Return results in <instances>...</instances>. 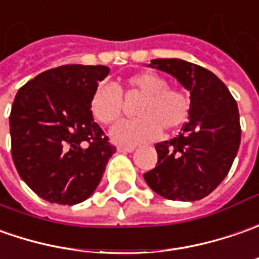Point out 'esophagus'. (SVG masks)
<instances>
[{"instance_id": "34e87169", "label": "esophagus", "mask_w": 259, "mask_h": 259, "mask_svg": "<svg viewBox=\"0 0 259 259\" xmlns=\"http://www.w3.org/2000/svg\"><path fill=\"white\" fill-rule=\"evenodd\" d=\"M117 150L121 152V153H130V152L135 150V146H119L117 147Z\"/></svg>"}]
</instances>
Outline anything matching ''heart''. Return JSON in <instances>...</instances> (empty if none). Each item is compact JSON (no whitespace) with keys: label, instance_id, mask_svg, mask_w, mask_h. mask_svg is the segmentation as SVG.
Listing matches in <instances>:
<instances>
[{"label":"heart","instance_id":"b5f03b06","mask_svg":"<svg viewBox=\"0 0 259 259\" xmlns=\"http://www.w3.org/2000/svg\"><path fill=\"white\" fill-rule=\"evenodd\" d=\"M121 93L126 97L140 96L135 120L121 121L110 132L119 145H139L156 139L160 130H174L185 123L191 102L179 89L167 87V80L156 73H138L129 77L120 89L100 84L94 90L90 112L102 124H112L120 119L123 110Z\"/></svg>","mask_w":259,"mask_h":259}]
</instances>
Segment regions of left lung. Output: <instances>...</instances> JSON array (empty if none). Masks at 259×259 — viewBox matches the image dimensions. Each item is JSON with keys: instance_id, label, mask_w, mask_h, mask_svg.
<instances>
[{"instance_id": "left-lung-1", "label": "left lung", "mask_w": 259, "mask_h": 259, "mask_svg": "<svg viewBox=\"0 0 259 259\" xmlns=\"http://www.w3.org/2000/svg\"><path fill=\"white\" fill-rule=\"evenodd\" d=\"M149 67L174 76L191 93L189 121L172 140L156 143L157 165L143 175L170 201H199L225 179L241 143L239 112L227 85L206 68L181 58H156Z\"/></svg>"}]
</instances>
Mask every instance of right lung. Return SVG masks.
<instances>
[{"label":"right lung","mask_w":259,"mask_h":259,"mask_svg":"<svg viewBox=\"0 0 259 259\" xmlns=\"http://www.w3.org/2000/svg\"><path fill=\"white\" fill-rule=\"evenodd\" d=\"M106 66L51 68L18 90L10 114L11 153L24 182L58 205L85 201L116 152L94 121L90 102Z\"/></svg>","instance_id":"right-lung-1"}]
</instances>
